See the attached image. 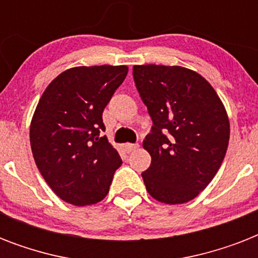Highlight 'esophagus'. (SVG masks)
Segmentation results:
<instances>
[{
  "label": "esophagus",
  "instance_id": "obj_1",
  "mask_svg": "<svg viewBox=\"0 0 258 258\" xmlns=\"http://www.w3.org/2000/svg\"><path fill=\"white\" fill-rule=\"evenodd\" d=\"M138 147H139L138 143H125L124 145V150L127 151V153H131V151H134V150H137Z\"/></svg>",
  "mask_w": 258,
  "mask_h": 258
}]
</instances>
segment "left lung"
<instances>
[{
    "label": "left lung",
    "mask_w": 258,
    "mask_h": 258,
    "mask_svg": "<svg viewBox=\"0 0 258 258\" xmlns=\"http://www.w3.org/2000/svg\"><path fill=\"white\" fill-rule=\"evenodd\" d=\"M134 82L153 120L142 172L150 196L175 205L194 200L217 174L228 150V113L208 80L182 67L134 66Z\"/></svg>",
    "instance_id": "8db88e82"
}]
</instances>
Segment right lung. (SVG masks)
Here are the masks:
<instances>
[{
    "instance_id": "1",
    "label": "right lung",
    "mask_w": 258,
    "mask_h": 258,
    "mask_svg": "<svg viewBox=\"0 0 258 258\" xmlns=\"http://www.w3.org/2000/svg\"><path fill=\"white\" fill-rule=\"evenodd\" d=\"M125 66L76 67L50 83L30 123L37 169L62 201L96 204L108 194L120 155L108 143L103 111L124 82Z\"/></svg>"
}]
</instances>
